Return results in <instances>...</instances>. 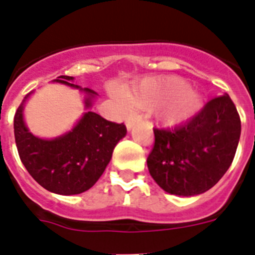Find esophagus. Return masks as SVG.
Masks as SVG:
<instances>
[{"instance_id": "obj_1", "label": "esophagus", "mask_w": 255, "mask_h": 255, "mask_svg": "<svg viewBox=\"0 0 255 255\" xmlns=\"http://www.w3.org/2000/svg\"><path fill=\"white\" fill-rule=\"evenodd\" d=\"M139 119H140V117H139L138 115H130V116L126 117L125 124H126V128H128V130H131L132 126L135 125V123H136V121H139Z\"/></svg>"}]
</instances>
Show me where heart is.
I'll return each mask as SVG.
<instances>
[{
    "label": "heart",
    "instance_id": "1",
    "mask_svg": "<svg viewBox=\"0 0 255 255\" xmlns=\"http://www.w3.org/2000/svg\"><path fill=\"white\" fill-rule=\"evenodd\" d=\"M112 94L120 103L128 100L136 107L155 110L159 121L168 126L186 123L203 107L202 96L189 91L188 83L173 76L145 79L132 85L125 94L116 89Z\"/></svg>",
    "mask_w": 255,
    "mask_h": 255
}]
</instances>
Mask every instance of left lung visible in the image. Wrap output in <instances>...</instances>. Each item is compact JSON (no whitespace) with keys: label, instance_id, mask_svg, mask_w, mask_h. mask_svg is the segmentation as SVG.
Listing matches in <instances>:
<instances>
[{"label":"left lung","instance_id":"left-lung-1","mask_svg":"<svg viewBox=\"0 0 255 255\" xmlns=\"http://www.w3.org/2000/svg\"><path fill=\"white\" fill-rule=\"evenodd\" d=\"M150 176L166 193L194 197L215 186L233 163L242 123L229 94L209 101L175 129H153Z\"/></svg>","mask_w":255,"mask_h":255}]
</instances>
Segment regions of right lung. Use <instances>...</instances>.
<instances>
[{
	"label": "right lung",
	"mask_w": 255,
	"mask_h": 255,
	"mask_svg": "<svg viewBox=\"0 0 255 255\" xmlns=\"http://www.w3.org/2000/svg\"><path fill=\"white\" fill-rule=\"evenodd\" d=\"M73 76L61 75L53 82L85 93L87 112L73 129L53 139L31 134L24 121L26 94L13 117L17 152L30 176L51 193L74 195L84 193L98 181L110 163L116 144L126 135L124 124L105 120L89 108L98 94L89 88L73 84Z\"/></svg>",
	"instance_id": "right-lung-1"
}]
</instances>
